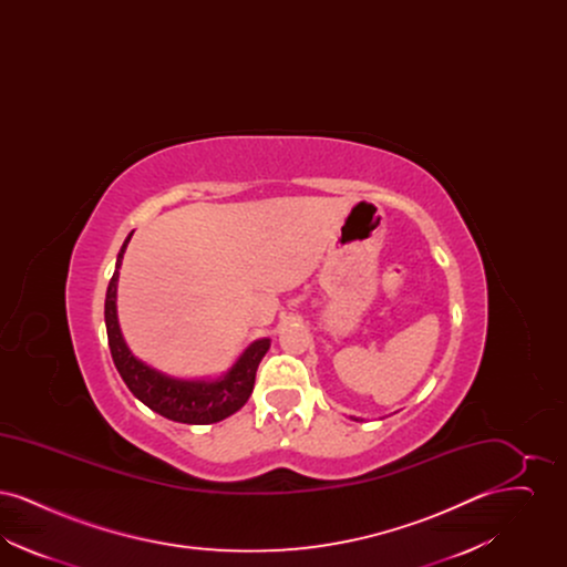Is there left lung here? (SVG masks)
<instances>
[{
	"label": "left lung",
	"mask_w": 567,
	"mask_h": 567,
	"mask_svg": "<svg viewBox=\"0 0 567 567\" xmlns=\"http://www.w3.org/2000/svg\"><path fill=\"white\" fill-rule=\"evenodd\" d=\"M354 421H359V419H354Z\"/></svg>",
	"instance_id": "left-lung-1"
}]
</instances>
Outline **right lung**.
Here are the masks:
<instances>
[{
	"instance_id": "obj_1",
	"label": "right lung",
	"mask_w": 567,
	"mask_h": 567,
	"mask_svg": "<svg viewBox=\"0 0 567 567\" xmlns=\"http://www.w3.org/2000/svg\"><path fill=\"white\" fill-rule=\"evenodd\" d=\"M132 236L134 231L127 236V240L118 250L116 268L110 278L106 306H104L110 352L118 374L142 404L148 405L151 410H155L157 414H162L169 421L187 423V425H210L231 416L248 402L252 393L255 374L264 354L270 349V338L255 340L231 365V370L216 380L172 378L140 361L125 344L118 327V317H116L118 268Z\"/></svg>"
}]
</instances>
